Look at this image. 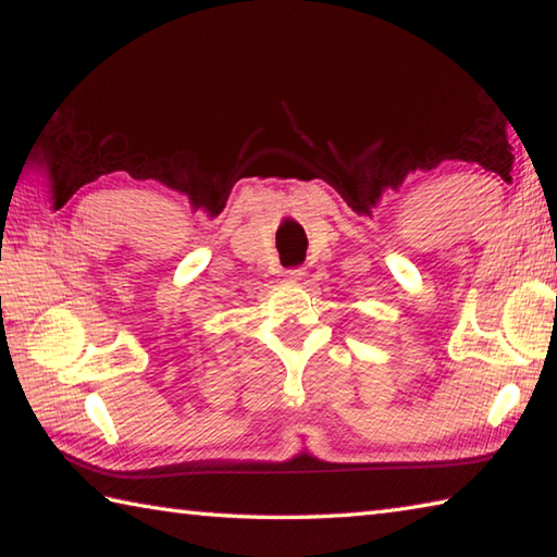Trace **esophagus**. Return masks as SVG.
<instances>
[{"label":"esophagus","instance_id":"34e87169","mask_svg":"<svg viewBox=\"0 0 557 557\" xmlns=\"http://www.w3.org/2000/svg\"><path fill=\"white\" fill-rule=\"evenodd\" d=\"M306 276V269H288L286 271V278L290 281V284H296V281H300Z\"/></svg>","mask_w":557,"mask_h":557}]
</instances>
